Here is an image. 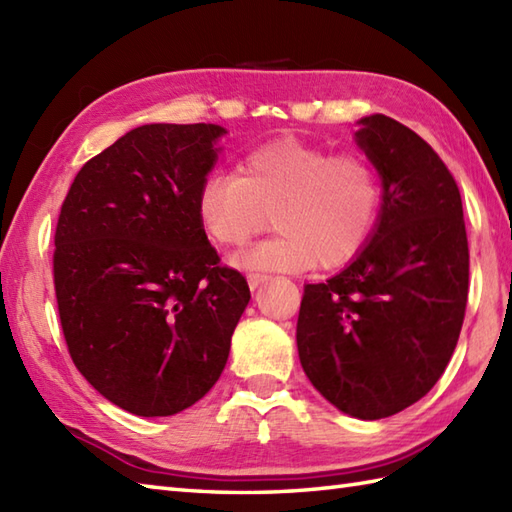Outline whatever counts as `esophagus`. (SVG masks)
<instances>
[{
  "instance_id": "34e87169",
  "label": "esophagus",
  "mask_w": 512,
  "mask_h": 512,
  "mask_svg": "<svg viewBox=\"0 0 512 512\" xmlns=\"http://www.w3.org/2000/svg\"><path fill=\"white\" fill-rule=\"evenodd\" d=\"M248 286H250V290H255V288H259L264 284V281H268V275H264V273H248Z\"/></svg>"
}]
</instances>
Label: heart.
Instances as JSON below:
<instances>
[{"mask_svg":"<svg viewBox=\"0 0 512 512\" xmlns=\"http://www.w3.org/2000/svg\"><path fill=\"white\" fill-rule=\"evenodd\" d=\"M380 209L383 182L372 160L299 140L250 151L237 173H213L198 191L204 233L226 248L266 231L273 215L279 235L233 259L250 270L345 266L374 235Z\"/></svg>","mask_w":512,"mask_h":512,"instance_id":"heart-1","label":"heart"}]
</instances>
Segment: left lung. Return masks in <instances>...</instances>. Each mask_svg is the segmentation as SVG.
I'll return each instance as SVG.
<instances>
[{"label": "left lung", "instance_id": "8db88e82", "mask_svg": "<svg viewBox=\"0 0 512 512\" xmlns=\"http://www.w3.org/2000/svg\"><path fill=\"white\" fill-rule=\"evenodd\" d=\"M361 125L356 143L383 176V209L343 273L303 288L297 347L323 398L378 420L447 369L469 297V242L458 182L427 140L383 114Z\"/></svg>", "mask_w": 512, "mask_h": 512}]
</instances>
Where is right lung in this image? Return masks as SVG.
I'll use <instances>...</instances> for the list:
<instances>
[{"label":"right lung","instance_id":"obj_1","mask_svg":"<svg viewBox=\"0 0 512 512\" xmlns=\"http://www.w3.org/2000/svg\"><path fill=\"white\" fill-rule=\"evenodd\" d=\"M220 125H143L76 173L54 231L65 345L85 380L136 416H173L220 378L248 306L198 217Z\"/></svg>","mask_w":512,"mask_h":512}]
</instances>
